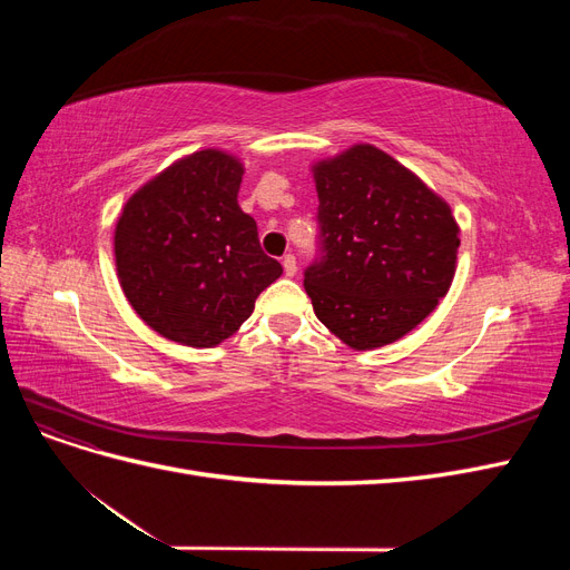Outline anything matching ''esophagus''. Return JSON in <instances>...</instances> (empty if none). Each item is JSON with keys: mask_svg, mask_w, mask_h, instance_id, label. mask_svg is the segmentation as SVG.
Returning <instances> with one entry per match:
<instances>
[{"mask_svg": "<svg viewBox=\"0 0 570 570\" xmlns=\"http://www.w3.org/2000/svg\"><path fill=\"white\" fill-rule=\"evenodd\" d=\"M283 268H285V275H289V278H292V275L297 273V258L292 254H285L283 256Z\"/></svg>", "mask_w": 570, "mask_h": 570, "instance_id": "34e87169", "label": "esophagus"}]
</instances>
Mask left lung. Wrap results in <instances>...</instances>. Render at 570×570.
I'll use <instances>...</instances> for the list:
<instances>
[{
	"label": "left lung",
	"instance_id": "1",
	"mask_svg": "<svg viewBox=\"0 0 570 570\" xmlns=\"http://www.w3.org/2000/svg\"><path fill=\"white\" fill-rule=\"evenodd\" d=\"M323 258L304 273L318 321L352 350L411 333L450 292L459 223L435 189L375 145L312 166Z\"/></svg>",
	"mask_w": 570,
	"mask_h": 570
}]
</instances>
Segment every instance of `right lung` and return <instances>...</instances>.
I'll list each match as a JSON object with an SVG mask.
<instances>
[{
    "instance_id": "1",
    "label": "right lung",
    "mask_w": 570,
    "mask_h": 570,
    "mask_svg": "<svg viewBox=\"0 0 570 570\" xmlns=\"http://www.w3.org/2000/svg\"><path fill=\"white\" fill-rule=\"evenodd\" d=\"M245 166L209 147L137 187L114 230L118 283L151 331L185 347H216L239 331L283 266L239 209Z\"/></svg>"
}]
</instances>
